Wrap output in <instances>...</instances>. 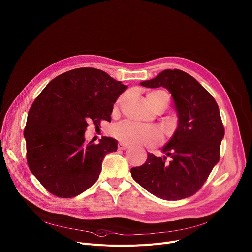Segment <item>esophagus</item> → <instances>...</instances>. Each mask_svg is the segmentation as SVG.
I'll use <instances>...</instances> for the list:
<instances>
[{
    "instance_id": "34e87169",
    "label": "esophagus",
    "mask_w": 252,
    "mask_h": 252,
    "mask_svg": "<svg viewBox=\"0 0 252 252\" xmlns=\"http://www.w3.org/2000/svg\"><path fill=\"white\" fill-rule=\"evenodd\" d=\"M129 146L128 145H126V144H124V143H119V145H118V149L119 150H126V149H127Z\"/></svg>"
}]
</instances>
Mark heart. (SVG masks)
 Wrapping results in <instances>:
<instances>
[{"mask_svg": "<svg viewBox=\"0 0 252 252\" xmlns=\"http://www.w3.org/2000/svg\"><path fill=\"white\" fill-rule=\"evenodd\" d=\"M122 98L119 100L121 101ZM148 100L153 108H166L170 101L167 91L155 90L148 94ZM110 133L117 140L126 144H139L153 147L162 142V133L158 128L152 126H145L125 120L114 124L110 128Z\"/></svg>", "mask_w": 252, "mask_h": 252, "instance_id": "obj_1", "label": "heart"}]
</instances>
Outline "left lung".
Listing matches in <instances>:
<instances>
[{"label": "left lung", "instance_id": "left-lung-1", "mask_svg": "<svg viewBox=\"0 0 252 252\" xmlns=\"http://www.w3.org/2000/svg\"><path fill=\"white\" fill-rule=\"evenodd\" d=\"M145 87L167 88L175 101L179 124L164 157L148 153L147 161L131 168L133 180L158 198L176 201L198 192L220 158L224 126L214 97L194 77L166 69Z\"/></svg>", "mask_w": 252, "mask_h": 252}]
</instances>
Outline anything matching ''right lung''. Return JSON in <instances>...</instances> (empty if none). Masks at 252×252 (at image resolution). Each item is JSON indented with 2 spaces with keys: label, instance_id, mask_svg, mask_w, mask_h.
Here are the masks:
<instances>
[{
  "label": "right lung",
  "instance_id": "obj_1",
  "mask_svg": "<svg viewBox=\"0 0 252 252\" xmlns=\"http://www.w3.org/2000/svg\"><path fill=\"white\" fill-rule=\"evenodd\" d=\"M126 85L96 68L83 67L52 79L32 103L24 136L27 163L49 193L75 197L97 181L103 158L118 150V141L86 143L88 123L110 122L113 103Z\"/></svg>",
  "mask_w": 252,
  "mask_h": 252
}]
</instances>
